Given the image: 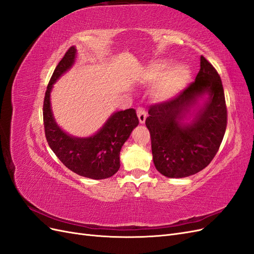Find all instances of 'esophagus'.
I'll list each match as a JSON object with an SVG mask.
<instances>
[{"label":"esophagus","mask_w":254,"mask_h":254,"mask_svg":"<svg viewBox=\"0 0 254 254\" xmlns=\"http://www.w3.org/2000/svg\"><path fill=\"white\" fill-rule=\"evenodd\" d=\"M136 114H137V118H139V121H140L141 124L145 123V120H146V117H147V114H146V111H145L143 107H137Z\"/></svg>","instance_id":"34e87169"}]
</instances>
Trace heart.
<instances>
[{
    "label": "heart",
    "mask_w": 254,
    "mask_h": 254,
    "mask_svg": "<svg viewBox=\"0 0 254 254\" xmlns=\"http://www.w3.org/2000/svg\"><path fill=\"white\" fill-rule=\"evenodd\" d=\"M171 61H158L152 64L146 71L150 81L159 80L156 88V96L161 101H166L177 95L184 87L190 77L189 68L183 64L172 67Z\"/></svg>",
    "instance_id": "b5f03b06"
}]
</instances>
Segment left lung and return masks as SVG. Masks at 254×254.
I'll list each match as a JSON object with an SVG mask.
<instances>
[{
	"instance_id": "obj_1",
	"label": "left lung",
	"mask_w": 254,
	"mask_h": 254,
	"mask_svg": "<svg viewBox=\"0 0 254 254\" xmlns=\"http://www.w3.org/2000/svg\"><path fill=\"white\" fill-rule=\"evenodd\" d=\"M203 94L208 101L190 123L183 121ZM145 124L150 132L155 166L168 178H183L211 163L224 139L227 106L224 87L215 67L203 56L195 81L174 98L151 105Z\"/></svg>"
}]
</instances>
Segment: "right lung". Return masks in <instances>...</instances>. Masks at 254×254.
<instances>
[{"label": "right lung", "mask_w": 254, "mask_h": 254, "mask_svg": "<svg viewBox=\"0 0 254 254\" xmlns=\"http://www.w3.org/2000/svg\"><path fill=\"white\" fill-rule=\"evenodd\" d=\"M76 57L71 47L59 61L45 91L43 124L51 149L68 170L91 179H106L119 171L120 151L134 127L139 125L134 109L113 113L98 131L89 137H75L56 124L51 109L50 94L55 81L70 68Z\"/></svg>", "instance_id": "add662e5"}]
</instances>
